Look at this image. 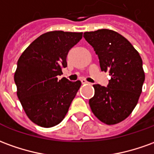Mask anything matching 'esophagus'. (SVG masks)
<instances>
[{
    "mask_svg": "<svg viewBox=\"0 0 154 154\" xmlns=\"http://www.w3.org/2000/svg\"><path fill=\"white\" fill-rule=\"evenodd\" d=\"M81 82H82V84H88V83H89V82H87V81L85 80V79H82V80L81 81Z\"/></svg>",
    "mask_w": 154,
    "mask_h": 154,
    "instance_id": "34e87169",
    "label": "esophagus"
}]
</instances>
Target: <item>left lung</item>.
I'll return each mask as SVG.
<instances>
[{"instance_id":"obj_1","label":"left lung","mask_w":154,"mask_h":154,"mask_svg":"<svg viewBox=\"0 0 154 154\" xmlns=\"http://www.w3.org/2000/svg\"><path fill=\"white\" fill-rule=\"evenodd\" d=\"M83 36L97 55L102 72L111 76L107 87L93 85L90 107L101 122L117 124L132 113L138 102L145 79L142 58L133 45L114 31L101 29L84 32Z\"/></svg>"}]
</instances>
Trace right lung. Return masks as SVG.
Wrapping results in <instances>:
<instances>
[{
	"label": "right lung",
	"instance_id": "add662e5",
	"mask_svg": "<svg viewBox=\"0 0 154 154\" xmlns=\"http://www.w3.org/2000/svg\"><path fill=\"white\" fill-rule=\"evenodd\" d=\"M82 37V32H48L33 41L18 59L14 75L17 97L36 125H57L68 112L82 83L57 77L67 66L68 51Z\"/></svg>",
	"mask_w": 154,
	"mask_h": 154
}]
</instances>
